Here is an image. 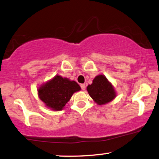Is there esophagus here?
Wrapping results in <instances>:
<instances>
[{
    "instance_id": "1",
    "label": "esophagus",
    "mask_w": 159,
    "mask_h": 159,
    "mask_svg": "<svg viewBox=\"0 0 159 159\" xmlns=\"http://www.w3.org/2000/svg\"><path fill=\"white\" fill-rule=\"evenodd\" d=\"M80 88H81V89L82 90H84L86 89V85H85L84 84H80Z\"/></svg>"
}]
</instances>
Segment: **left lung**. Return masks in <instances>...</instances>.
I'll return each instance as SVG.
<instances>
[{
  "instance_id": "left-lung-1",
  "label": "left lung",
  "mask_w": 159,
  "mask_h": 159,
  "mask_svg": "<svg viewBox=\"0 0 159 159\" xmlns=\"http://www.w3.org/2000/svg\"><path fill=\"white\" fill-rule=\"evenodd\" d=\"M90 96L98 105L110 102L116 97V92L112 84L103 75H98L93 80L92 84L87 86Z\"/></svg>"
}]
</instances>
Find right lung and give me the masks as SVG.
<instances>
[{
	"instance_id": "add662e5",
	"label": "right lung",
	"mask_w": 159,
	"mask_h": 159,
	"mask_svg": "<svg viewBox=\"0 0 159 159\" xmlns=\"http://www.w3.org/2000/svg\"><path fill=\"white\" fill-rule=\"evenodd\" d=\"M80 90L74 80L56 75L38 89L39 96L47 107L53 111L62 110L72 95Z\"/></svg>"
}]
</instances>
